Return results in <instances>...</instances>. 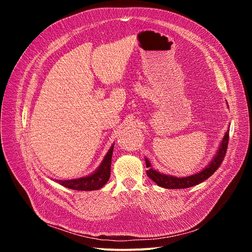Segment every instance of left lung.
Listing matches in <instances>:
<instances>
[{
	"label": "left lung",
	"mask_w": 252,
	"mask_h": 252,
	"mask_svg": "<svg viewBox=\"0 0 252 252\" xmlns=\"http://www.w3.org/2000/svg\"><path fill=\"white\" fill-rule=\"evenodd\" d=\"M228 140H229V129H227V131L224 134L223 140L220 143V146L216 152V155L213 156L208 165L204 167L201 171L191 175H188V177L179 178V177H173V175H170V174L158 172L152 168L149 159L147 158H145L146 167L148 168L147 170L148 178L151 179L155 183H157L158 186L167 188V189H183V188H189V187L195 186L197 184H201L202 182L210 178L211 175L217 171L220 165L222 164L227 147H228Z\"/></svg>",
	"instance_id": "8db88e82"
}]
</instances>
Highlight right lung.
Returning <instances> with one entry per match:
<instances>
[{"label": "right lung", "instance_id": "add662e5", "mask_svg": "<svg viewBox=\"0 0 252 252\" xmlns=\"http://www.w3.org/2000/svg\"><path fill=\"white\" fill-rule=\"evenodd\" d=\"M114 144L111 145L108 152L104 157L102 163L97 168L86 177L71 180H55L60 185L73 190H81V191H93V190L101 189L110 177L111 158Z\"/></svg>", "mask_w": 252, "mask_h": 252}]
</instances>
